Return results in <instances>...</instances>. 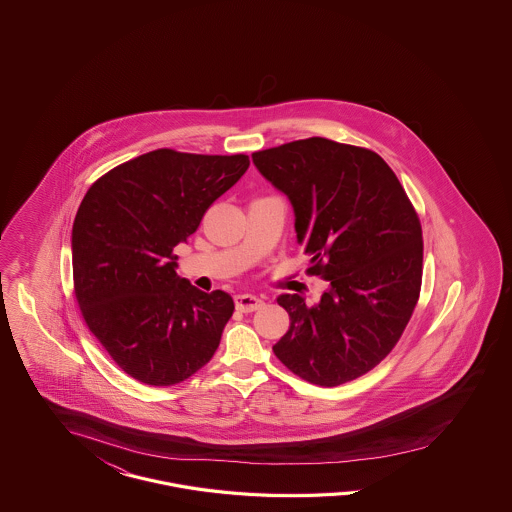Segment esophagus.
I'll list each match as a JSON object with an SVG mask.
<instances>
[{"instance_id": "34e87169", "label": "esophagus", "mask_w": 512, "mask_h": 512, "mask_svg": "<svg viewBox=\"0 0 512 512\" xmlns=\"http://www.w3.org/2000/svg\"><path fill=\"white\" fill-rule=\"evenodd\" d=\"M234 304H236V310L242 311V313L261 310L264 306L263 300L255 295H236Z\"/></svg>"}]
</instances>
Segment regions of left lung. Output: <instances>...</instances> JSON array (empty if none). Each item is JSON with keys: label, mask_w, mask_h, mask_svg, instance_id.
Wrapping results in <instances>:
<instances>
[{"label": "left lung", "mask_w": 512, "mask_h": 512, "mask_svg": "<svg viewBox=\"0 0 512 512\" xmlns=\"http://www.w3.org/2000/svg\"><path fill=\"white\" fill-rule=\"evenodd\" d=\"M251 157L295 208L306 272L328 281L315 306L279 296L291 326L272 351L313 385L353 381L394 349L419 302V216L394 171L368 148L311 137Z\"/></svg>", "instance_id": "obj_1"}]
</instances>
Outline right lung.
Listing matches in <instances>:
<instances>
[{
    "instance_id": "obj_1",
    "label": "right lung",
    "mask_w": 512,
    "mask_h": 512,
    "mask_svg": "<svg viewBox=\"0 0 512 512\" xmlns=\"http://www.w3.org/2000/svg\"><path fill=\"white\" fill-rule=\"evenodd\" d=\"M246 154L159 148L93 182L73 223V287L84 323L127 375L171 387L214 357L234 302L176 274L174 246L248 171Z\"/></svg>"
}]
</instances>
